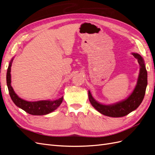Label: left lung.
<instances>
[{
	"label": "left lung",
	"instance_id": "1",
	"mask_svg": "<svg viewBox=\"0 0 155 155\" xmlns=\"http://www.w3.org/2000/svg\"><path fill=\"white\" fill-rule=\"evenodd\" d=\"M132 54L138 59L140 69L137 85L128 98L114 105H105L97 102L92 97L90 91H88V99L91 105L102 114L114 118L125 116L137 109L143 100L147 85V72L141 55L136 53Z\"/></svg>",
	"mask_w": 155,
	"mask_h": 155
}]
</instances>
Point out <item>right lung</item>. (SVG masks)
<instances>
[{"label":"right lung","instance_id":"1","mask_svg":"<svg viewBox=\"0 0 155 155\" xmlns=\"http://www.w3.org/2000/svg\"><path fill=\"white\" fill-rule=\"evenodd\" d=\"M13 59L9 64L8 68V71L6 74V81L7 86L8 88L9 94L13 101L17 107H18L25 112L31 115H45L50 113L61 105L63 97H61L58 100L54 101L44 100L38 101H27L21 99L18 97L14 92L12 87L11 86V67Z\"/></svg>","mask_w":155,"mask_h":155}]
</instances>
